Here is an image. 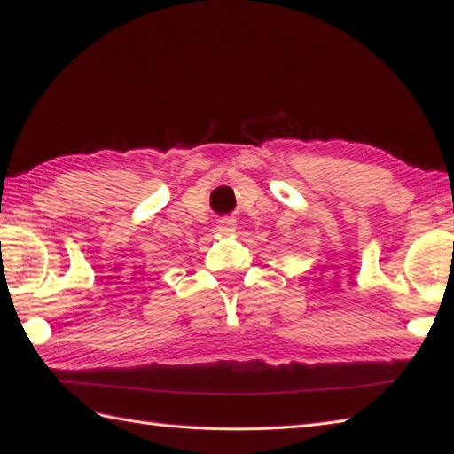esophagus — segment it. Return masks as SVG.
Masks as SVG:
<instances>
[{
  "label": "esophagus",
  "instance_id": "34e87169",
  "mask_svg": "<svg viewBox=\"0 0 454 454\" xmlns=\"http://www.w3.org/2000/svg\"><path fill=\"white\" fill-rule=\"evenodd\" d=\"M219 229H221V231H225V233L233 231V229H235V219H233V217L221 219V221H219Z\"/></svg>",
  "mask_w": 454,
  "mask_h": 454
}]
</instances>
